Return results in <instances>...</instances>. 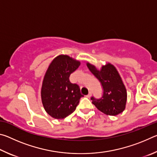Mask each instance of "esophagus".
<instances>
[{
    "instance_id": "esophagus-1",
    "label": "esophagus",
    "mask_w": 157,
    "mask_h": 157,
    "mask_svg": "<svg viewBox=\"0 0 157 157\" xmlns=\"http://www.w3.org/2000/svg\"><path fill=\"white\" fill-rule=\"evenodd\" d=\"M91 95H92V94H91V92H89V94H88V95H86V96L87 98H90V97H91Z\"/></svg>"
}]
</instances>
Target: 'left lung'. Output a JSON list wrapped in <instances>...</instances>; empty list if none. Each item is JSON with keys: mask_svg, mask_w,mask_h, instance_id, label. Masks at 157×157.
I'll use <instances>...</instances> for the list:
<instances>
[{"mask_svg": "<svg viewBox=\"0 0 157 157\" xmlns=\"http://www.w3.org/2000/svg\"><path fill=\"white\" fill-rule=\"evenodd\" d=\"M86 66L100 82L103 89L100 99L91 97L93 104L106 115L116 116L123 112L127 102V91L115 66L108 63L98 71L89 62Z\"/></svg>", "mask_w": 157, "mask_h": 157, "instance_id": "obj_1", "label": "left lung"}]
</instances>
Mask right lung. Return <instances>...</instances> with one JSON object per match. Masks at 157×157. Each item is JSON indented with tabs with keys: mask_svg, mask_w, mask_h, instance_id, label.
Returning a JSON list of instances; mask_svg holds the SVG:
<instances>
[{
	"mask_svg": "<svg viewBox=\"0 0 157 157\" xmlns=\"http://www.w3.org/2000/svg\"><path fill=\"white\" fill-rule=\"evenodd\" d=\"M80 65V62L68 55L55 57L49 65L41 87L42 104L52 118L63 119L75 110L84 95L78 84L69 80L71 74Z\"/></svg>",
	"mask_w": 157,
	"mask_h": 157,
	"instance_id": "right-lung-1",
	"label": "right lung"
}]
</instances>
